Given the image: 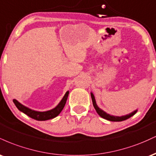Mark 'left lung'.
<instances>
[{
	"label": "left lung",
	"instance_id": "obj_1",
	"mask_svg": "<svg viewBox=\"0 0 156 156\" xmlns=\"http://www.w3.org/2000/svg\"><path fill=\"white\" fill-rule=\"evenodd\" d=\"M90 94H91V98H92L93 105H94V108H95L97 113L99 114L100 117H101L102 118H103V119H107V120H108V121H112V122L124 121V120H125V119H128V118L131 117L132 116H133L134 114H135L136 113L138 112V110L136 109V110L133 111V112L130 113V114H126V115H124V116H120V117H118V116L111 115V114H107L106 112H104L103 110H102L101 108H100L99 107H98V105H97V103H96V101H95V98H94V94H93L92 92H91Z\"/></svg>",
	"mask_w": 156,
	"mask_h": 156
}]
</instances>
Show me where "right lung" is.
<instances>
[{
    "label": "right lung",
    "instance_id": "add662e5",
    "mask_svg": "<svg viewBox=\"0 0 156 156\" xmlns=\"http://www.w3.org/2000/svg\"><path fill=\"white\" fill-rule=\"evenodd\" d=\"M68 94H69V91H67V92L65 93V94H64L63 98H62V101L59 102V103H58L55 108L51 109V110L46 111V112H38V111L33 110V109L28 108V107L26 106V105H23L22 103H20V102L17 101L16 99H14L13 102L16 105V107L18 108L19 111L24 113L25 114L28 115V117H30L34 119H36V120L44 121L55 118L60 114L61 112L62 111V109L64 108V105L66 104V102H67L68 98Z\"/></svg>",
    "mask_w": 156,
    "mask_h": 156
}]
</instances>
